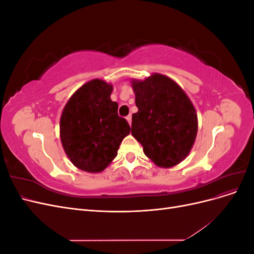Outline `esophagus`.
<instances>
[{
	"instance_id": "34e87169",
	"label": "esophagus",
	"mask_w": 254,
	"mask_h": 254,
	"mask_svg": "<svg viewBox=\"0 0 254 254\" xmlns=\"http://www.w3.org/2000/svg\"><path fill=\"white\" fill-rule=\"evenodd\" d=\"M126 120H127V122H128V124L131 125V115H128V117L126 118Z\"/></svg>"
}]
</instances>
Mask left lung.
<instances>
[{
    "instance_id": "1",
    "label": "left lung",
    "mask_w": 254,
    "mask_h": 254,
    "mask_svg": "<svg viewBox=\"0 0 254 254\" xmlns=\"http://www.w3.org/2000/svg\"><path fill=\"white\" fill-rule=\"evenodd\" d=\"M137 112L132 114L131 134L143 151L160 167H173L193 147L197 113L190 98L173 79L152 74L131 81Z\"/></svg>"
}]
</instances>
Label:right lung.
Here are the masks:
<instances>
[{"label": "right lung", "mask_w": 254, "mask_h": 254, "mask_svg": "<svg viewBox=\"0 0 254 254\" xmlns=\"http://www.w3.org/2000/svg\"><path fill=\"white\" fill-rule=\"evenodd\" d=\"M112 90V84L102 79L90 80L71 96L61 114V143L81 171H104L130 133L127 121L119 117L118 103L111 101Z\"/></svg>", "instance_id": "obj_1"}]
</instances>
